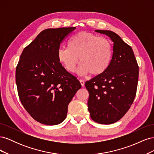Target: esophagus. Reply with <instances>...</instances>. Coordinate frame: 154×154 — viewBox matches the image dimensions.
<instances>
[{
  "instance_id": "34e87169",
  "label": "esophagus",
  "mask_w": 154,
  "mask_h": 154,
  "mask_svg": "<svg viewBox=\"0 0 154 154\" xmlns=\"http://www.w3.org/2000/svg\"><path fill=\"white\" fill-rule=\"evenodd\" d=\"M80 84L82 85V87L84 86V85H85V82H84V81L82 80H80Z\"/></svg>"
}]
</instances>
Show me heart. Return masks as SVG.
I'll return each instance as SVG.
<instances>
[{"label":"heart","instance_id":"b5f03b06","mask_svg":"<svg viewBox=\"0 0 154 154\" xmlns=\"http://www.w3.org/2000/svg\"><path fill=\"white\" fill-rule=\"evenodd\" d=\"M113 57V47L109 40L87 32H79L67 42V47L57 51L58 61L67 71L74 72L79 63L82 73L99 76L109 68Z\"/></svg>","mask_w":154,"mask_h":154}]
</instances>
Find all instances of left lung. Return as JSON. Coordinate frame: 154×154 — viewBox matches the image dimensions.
<instances>
[{
    "label": "left lung",
    "instance_id": "obj_1",
    "mask_svg": "<svg viewBox=\"0 0 154 154\" xmlns=\"http://www.w3.org/2000/svg\"><path fill=\"white\" fill-rule=\"evenodd\" d=\"M113 42V57L106 71L85 82L89 94L88 110L100 124L118 122L127 113L136 97L139 66L132 48L114 32L96 30Z\"/></svg>",
    "mask_w": 154,
    "mask_h": 154
}]
</instances>
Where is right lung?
I'll return each mask as SVG.
<instances>
[{
	"instance_id": "add662e5",
	"label": "right lung",
	"mask_w": 154,
	"mask_h": 154,
	"mask_svg": "<svg viewBox=\"0 0 154 154\" xmlns=\"http://www.w3.org/2000/svg\"><path fill=\"white\" fill-rule=\"evenodd\" d=\"M75 27L42 31L20 55L16 83L22 105L36 122L55 125L66 119L68 105L82 87L57 58V51Z\"/></svg>"
}]
</instances>
